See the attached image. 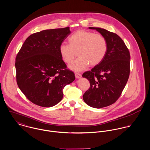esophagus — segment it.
<instances>
[{"mask_svg":"<svg viewBox=\"0 0 150 150\" xmlns=\"http://www.w3.org/2000/svg\"><path fill=\"white\" fill-rule=\"evenodd\" d=\"M75 77H76V79H79V78H81L82 77V75H81V74H79V73H78V72L75 73Z\"/></svg>","mask_w":150,"mask_h":150,"instance_id":"obj_1","label":"esophagus"}]
</instances>
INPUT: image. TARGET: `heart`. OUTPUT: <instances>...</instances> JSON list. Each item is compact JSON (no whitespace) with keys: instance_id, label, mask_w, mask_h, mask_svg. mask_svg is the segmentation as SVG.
I'll list each match as a JSON object with an SVG mask.
<instances>
[{"instance_id":"b5f03b06","label":"heart","mask_w":150,"mask_h":150,"mask_svg":"<svg viewBox=\"0 0 150 150\" xmlns=\"http://www.w3.org/2000/svg\"><path fill=\"white\" fill-rule=\"evenodd\" d=\"M68 44H62L59 53L66 63H70L76 56L78 59L71 63L69 68L81 71L88 67L99 64L106 56L108 42L102 34L83 30H78L68 38Z\"/></svg>"}]
</instances>
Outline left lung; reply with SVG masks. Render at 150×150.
I'll use <instances>...</instances> for the list:
<instances>
[{
    "label": "left lung",
    "instance_id": "1",
    "mask_svg": "<svg viewBox=\"0 0 150 150\" xmlns=\"http://www.w3.org/2000/svg\"><path fill=\"white\" fill-rule=\"evenodd\" d=\"M88 28L98 32L108 42L103 60L82 75L90 83L89 89L83 94V100L88 106L99 109L114 103L121 96L129 78L131 56L117 34L100 28Z\"/></svg>",
    "mask_w": 150,
    "mask_h": 150
}]
</instances>
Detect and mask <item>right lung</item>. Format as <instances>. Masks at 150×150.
I'll list each match as a JSON object with an SVG mask.
<instances>
[{
	"label": "right lung",
	"instance_id": "obj_1",
	"mask_svg": "<svg viewBox=\"0 0 150 150\" xmlns=\"http://www.w3.org/2000/svg\"><path fill=\"white\" fill-rule=\"evenodd\" d=\"M69 28L48 29L29 36L16 59L17 84L26 98L42 107H52L63 97V89L75 79L59 53Z\"/></svg>",
	"mask_w": 150,
	"mask_h": 150
}]
</instances>
